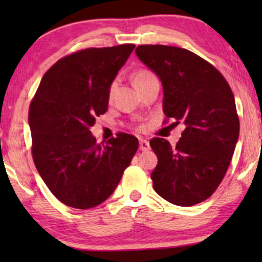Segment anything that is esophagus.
<instances>
[{
	"label": "esophagus",
	"mask_w": 262,
	"mask_h": 262,
	"mask_svg": "<svg viewBox=\"0 0 262 262\" xmlns=\"http://www.w3.org/2000/svg\"><path fill=\"white\" fill-rule=\"evenodd\" d=\"M140 149L142 150V151H148V150L150 149L149 142L144 139H140Z\"/></svg>",
	"instance_id": "obj_1"
}]
</instances>
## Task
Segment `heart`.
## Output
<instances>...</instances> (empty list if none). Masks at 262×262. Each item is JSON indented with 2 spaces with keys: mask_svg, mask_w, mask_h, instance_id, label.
<instances>
[{
  "mask_svg": "<svg viewBox=\"0 0 262 262\" xmlns=\"http://www.w3.org/2000/svg\"><path fill=\"white\" fill-rule=\"evenodd\" d=\"M151 77H154V76L148 72H139V73H136L135 76H134V84L143 82V81H147V79L151 78ZM117 85H118L117 82H113L112 85H111V88H110V98H112V97H113L115 90H117Z\"/></svg>",
  "mask_w": 262,
  "mask_h": 262,
  "instance_id": "1",
  "label": "heart"
}]
</instances>
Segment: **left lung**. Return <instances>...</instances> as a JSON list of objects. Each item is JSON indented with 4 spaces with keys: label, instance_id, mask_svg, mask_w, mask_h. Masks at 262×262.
<instances>
[{
    "label": "left lung",
    "instance_id": "obj_1",
    "mask_svg": "<svg viewBox=\"0 0 262 262\" xmlns=\"http://www.w3.org/2000/svg\"><path fill=\"white\" fill-rule=\"evenodd\" d=\"M135 53L161 79L164 114L185 125L174 148L161 137L150 141L158 158L154 188L173 205L194 206L219 187L238 142L231 88L209 62L185 48L142 45Z\"/></svg>",
    "mask_w": 262,
    "mask_h": 262
}]
</instances>
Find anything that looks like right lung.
I'll list each match as a JSON object with an SVG mask.
<instances>
[{
    "instance_id": "obj_1",
    "label": "right lung",
    "mask_w": 262,
    "mask_h": 262,
    "mask_svg": "<svg viewBox=\"0 0 262 262\" xmlns=\"http://www.w3.org/2000/svg\"><path fill=\"white\" fill-rule=\"evenodd\" d=\"M134 48H88L63 57L43 75L30 105L35 167L66 206L89 209L107 200L137 151L134 135L121 133L98 144L90 132Z\"/></svg>"
}]
</instances>
